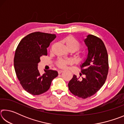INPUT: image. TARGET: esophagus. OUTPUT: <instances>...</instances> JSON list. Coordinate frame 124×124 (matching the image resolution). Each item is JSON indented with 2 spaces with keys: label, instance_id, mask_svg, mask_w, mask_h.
<instances>
[{
  "label": "esophagus",
  "instance_id": "34e87169",
  "mask_svg": "<svg viewBox=\"0 0 124 124\" xmlns=\"http://www.w3.org/2000/svg\"><path fill=\"white\" fill-rule=\"evenodd\" d=\"M62 72H63V70H60L58 71V74H61V73H62Z\"/></svg>",
  "mask_w": 124,
  "mask_h": 124
}]
</instances>
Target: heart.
<instances>
[{"mask_svg": "<svg viewBox=\"0 0 124 124\" xmlns=\"http://www.w3.org/2000/svg\"><path fill=\"white\" fill-rule=\"evenodd\" d=\"M62 41L66 45L67 48L69 50H72L73 51H77L80 47V44L72 35H69L62 40ZM81 56L83 57V54H81ZM72 63V60L67 58H59L56 62V65L60 68H65L68 64Z\"/></svg>", "mask_w": 124, "mask_h": 124, "instance_id": "obj_1", "label": "heart"}]
</instances>
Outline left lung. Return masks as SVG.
Here are the masks:
<instances>
[{"instance_id": "left-lung-1", "label": "left lung", "mask_w": 124, "mask_h": 124, "mask_svg": "<svg viewBox=\"0 0 124 124\" xmlns=\"http://www.w3.org/2000/svg\"><path fill=\"white\" fill-rule=\"evenodd\" d=\"M88 47L87 59L81 66V73L86 77L80 79L77 75L68 83L73 95L85 99L95 95L105 83L108 73V56L103 42L100 38L88 35L85 40Z\"/></svg>"}]
</instances>
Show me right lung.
Instances as JSON below:
<instances>
[{"label":"right lung","instance_id":"1","mask_svg":"<svg viewBox=\"0 0 124 124\" xmlns=\"http://www.w3.org/2000/svg\"><path fill=\"white\" fill-rule=\"evenodd\" d=\"M56 37L55 34L35 32L24 37L16 48L14 68L18 79L24 90L39 95L49 89L52 80L57 77L56 70H45L40 74L38 64L42 56H47V48Z\"/></svg>","mask_w":124,"mask_h":124}]
</instances>
